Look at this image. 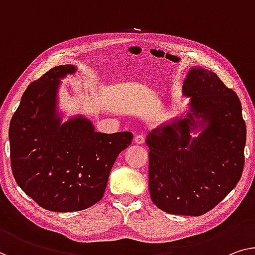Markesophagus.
<instances>
[{
	"label": "esophagus",
	"mask_w": 255,
	"mask_h": 255,
	"mask_svg": "<svg viewBox=\"0 0 255 255\" xmlns=\"http://www.w3.org/2000/svg\"><path fill=\"white\" fill-rule=\"evenodd\" d=\"M144 140H145V137H144V135H142V134L136 135L135 138H134V142L136 144H143Z\"/></svg>",
	"instance_id": "34e87169"
}]
</instances>
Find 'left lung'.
I'll return each instance as SVG.
<instances>
[{"mask_svg":"<svg viewBox=\"0 0 255 255\" xmlns=\"http://www.w3.org/2000/svg\"><path fill=\"white\" fill-rule=\"evenodd\" d=\"M182 94L185 118L146 136L149 190L155 206L176 215H203L238 183L244 168L246 125L241 101L214 72L193 66ZM192 132H198L192 136Z\"/></svg>","mask_w":255,"mask_h":255,"instance_id":"left-lung-1","label":"left lung"}]
</instances>
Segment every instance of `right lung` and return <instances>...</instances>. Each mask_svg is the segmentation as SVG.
I'll use <instances>...</instances> for the list:
<instances>
[{"instance_id": "add662e5", "label": "right lung", "mask_w": 255, "mask_h": 255, "mask_svg": "<svg viewBox=\"0 0 255 255\" xmlns=\"http://www.w3.org/2000/svg\"><path fill=\"white\" fill-rule=\"evenodd\" d=\"M74 65L51 68L27 87L9 127L11 168L17 184L51 212L89 208L103 198L112 166L130 145V131L104 134L83 116L62 123L60 80Z\"/></svg>"}]
</instances>
